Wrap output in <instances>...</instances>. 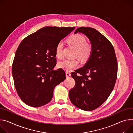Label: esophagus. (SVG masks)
<instances>
[{"mask_svg":"<svg viewBox=\"0 0 133 133\" xmlns=\"http://www.w3.org/2000/svg\"><path fill=\"white\" fill-rule=\"evenodd\" d=\"M70 75H71V74H70V73H69V72H68V71H66V76L67 77L70 76Z\"/></svg>","mask_w":133,"mask_h":133,"instance_id":"obj_1","label":"esophagus"}]
</instances>
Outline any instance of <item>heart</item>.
Here are the masks:
<instances>
[{"mask_svg":"<svg viewBox=\"0 0 133 133\" xmlns=\"http://www.w3.org/2000/svg\"><path fill=\"white\" fill-rule=\"evenodd\" d=\"M68 41L75 46L76 49V56L81 60H87L90 57L92 54V47L87 43L86 38L81 34H75L68 38ZM63 43L59 42L55 49V55L57 58H62L63 57ZM58 66L66 71H70L79 66V61L78 59H65L59 62Z\"/></svg>","mask_w":133,"mask_h":133,"instance_id":"b5f03b06","label":"heart"}]
</instances>
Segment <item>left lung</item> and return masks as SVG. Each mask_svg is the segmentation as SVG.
<instances>
[{
    "label": "left lung",
    "instance_id": "1",
    "mask_svg": "<svg viewBox=\"0 0 133 133\" xmlns=\"http://www.w3.org/2000/svg\"><path fill=\"white\" fill-rule=\"evenodd\" d=\"M78 32L89 38L92 50L84 66L71 73L76 84L69 90V97L78 108L92 111L103 104L112 91L117 76V61L113 45L99 31L80 27L74 34Z\"/></svg>",
    "mask_w": 133,
    "mask_h": 133
}]
</instances>
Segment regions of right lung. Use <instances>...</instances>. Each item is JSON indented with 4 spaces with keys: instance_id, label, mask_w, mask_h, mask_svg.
<instances>
[{
    "instance_id": "add662e5",
    "label": "right lung",
    "mask_w": 133,
    "mask_h": 133,
    "mask_svg": "<svg viewBox=\"0 0 133 133\" xmlns=\"http://www.w3.org/2000/svg\"><path fill=\"white\" fill-rule=\"evenodd\" d=\"M75 27L46 26L20 43L12 65L16 91L28 105L39 107L52 99L55 88L66 78L64 70H54L57 44Z\"/></svg>"
}]
</instances>
